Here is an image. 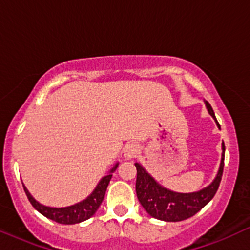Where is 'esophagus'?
Instances as JSON below:
<instances>
[{
    "mask_svg": "<svg viewBox=\"0 0 250 250\" xmlns=\"http://www.w3.org/2000/svg\"><path fill=\"white\" fill-rule=\"evenodd\" d=\"M139 153H140V148L136 143H129V145L125 146V149H123V156L128 160L133 159V157L136 156Z\"/></svg>",
    "mask_w": 250,
    "mask_h": 250,
    "instance_id": "obj_1",
    "label": "esophagus"
}]
</instances>
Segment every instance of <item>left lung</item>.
<instances>
[{
  "instance_id": "obj_1",
  "label": "left lung",
  "mask_w": 250,
  "mask_h": 250,
  "mask_svg": "<svg viewBox=\"0 0 250 250\" xmlns=\"http://www.w3.org/2000/svg\"><path fill=\"white\" fill-rule=\"evenodd\" d=\"M205 104L208 113L216 122L217 128L220 129V125L215 117L211 105L208 101H205ZM225 143L222 142L220 168L213 182L208 187L194 193H176L165 188L140 163H135L137 170L136 195L145 210L154 219L167 222H179L194 216L208 202H210L219 189L225 166Z\"/></svg>"
}]
</instances>
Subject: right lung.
Wrapping results in <instances>:
<instances>
[{"instance_id": "1", "label": "right lung", "mask_w": 250, "mask_h": 250, "mask_svg": "<svg viewBox=\"0 0 250 250\" xmlns=\"http://www.w3.org/2000/svg\"><path fill=\"white\" fill-rule=\"evenodd\" d=\"M117 167H119V163H116V165L109 170V173L100 180V182L97 183V186L93 190V193L89 195L87 199L82 200L81 202H77L73 206H68V207L54 208L42 205V203H40L39 201H36L33 196H31L24 185L23 188L25 194H27L28 200L30 201L31 206H33L37 211H40L43 216L55 221L57 223H61V225H75V223L83 222V221L90 219V217L96 213V210L99 209L100 206H101L103 199H104L105 190H107V187L109 182H110L111 176H113V173L116 170Z\"/></svg>"}]
</instances>
